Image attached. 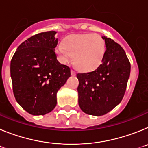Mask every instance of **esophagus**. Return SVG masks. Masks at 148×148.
<instances>
[{"mask_svg":"<svg viewBox=\"0 0 148 148\" xmlns=\"http://www.w3.org/2000/svg\"><path fill=\"white\" fill-rule=\"evenodd\" d=\"M71 75H75V72L74 70H71Z\"/></svg>","mask_w":148,"mask_h":148,"instance_id":"1","label":"esophagus"}]
</instances>
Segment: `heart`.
<instances>
[{
	"label": "heart",
	"instance_id": "1",
	"mask_svg": "<svg viewBox=\"0 0 148 148\" xmlns=\"http://www.w3.org/2000/svg\"><path fill=\"white\" fill-rule=\"evenodd\" d=\"M63 45L56 48L60 61L66 63L72 56L75 67L84 72L95 70L101 64L105 53L104 39L96 33L69 35Z\"/></svg>",
	"mask_w": 148,
	"mask_h": 148
}]
</instances>
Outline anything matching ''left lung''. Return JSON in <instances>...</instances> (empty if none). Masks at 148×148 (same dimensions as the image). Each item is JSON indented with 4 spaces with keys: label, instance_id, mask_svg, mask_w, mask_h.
Segmentation results:
<instances>
[{
    "label": "left lung",
    "instance_id": "obj_1",
    "mask_svg": "<svg viewBox=\"0 0 148 148\" xmlns=\"http://www.w3.org/2000/svg\"><path fill=\"white\" fill-rule=\"evenodd\" d=\"M105 53L94 71L78 73V104L84 113L103 116L122 100L130 73V63L121 46L102 36Z\"/></svg>",
    "mask_w": 148,
    "mask_h": 148
}]
</instances>
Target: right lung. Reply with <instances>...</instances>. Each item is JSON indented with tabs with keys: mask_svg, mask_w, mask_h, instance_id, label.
Instances as JSON below:
<instances>
[{
	"mask_svg": "<svg viewBox=\"0 0 148 148\" xmlns=\"http://www.w3.org/2000/svg\"><path fill=\"white\" fill-rule=\"evenodd\" d=\"M56 31L29 38L17 49L10 64L13 93L29 114L45 115L57 104L56 94L70 77V69L55 53Z\"/></svg>",
	"mask_w": 148,
	"mask_h": 148,
	"instance_id": "right-lung-1",
	"label": "right lung"
}]
</instances>
